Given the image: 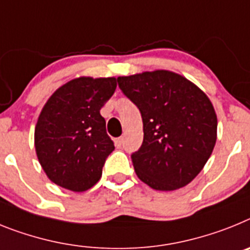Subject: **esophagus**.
Wrapping results in <instances>:
<instances>
[{
	"mask_svg": "<svg viewBox=\"0 0 250 250\" xmlns=\"http://www.w3.org/2000/svg\"><path fill=\"white\" fill-rule=\"evenodd\" d=\"M116 146L118 147V148H121V147L123 146V143H125V140H123V137H119V138H116Z\"/></svg>",
	"mask_w": 250,
	"mask_h": 250,
	"instance_id": "obj_1",
	"label": "esophagus"
}]
</instances>
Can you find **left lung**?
<instances>
[{"label":"left lung","instance_id":"8db88e82","mask_svg":"<svg viewBox=\"0 0 250 250\" xmlns=\"http://www.w3.org/2000/svg\"><path fill=\"white\" fill-rule=\"evenodd\" d=\"M140 109L143 142L131 156L141 181L160 191L184 188L199 175L216 142L215 110L190 80L168 70L119 77Z\"/></svg>","mask_w":250,"mask_h":250}]
</instances>
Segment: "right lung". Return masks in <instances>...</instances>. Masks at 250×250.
Segmentation results:
<instances>
[{
    "label": "right lung",
    "instance_id": "add662e5",
    "mask_svg": "<svg viewBox=\"0 0 250 250\" xmlns=\"http://www.w3.org/2000/svg\"><path fill=\"white\" fill-rule=\"evenodd\" d=\"M116 88V78L80 77L60 86L46 102L35 128V148L54 184L82 192L99 181L114 149L101 108Z\"/></svg>",
    "mask_w": 250,
    "mask_h": 250
}]
</instances>
